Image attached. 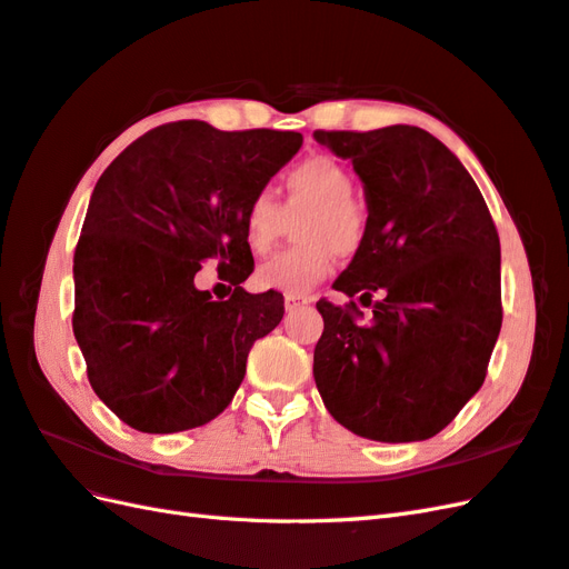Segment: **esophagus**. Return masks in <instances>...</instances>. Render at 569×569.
<instances>
[{
  "instance_id": "34e87169",
  "label": "esophagus",
  "mask_w": 569,
  "mask_h": 569,
  "mask_svg": "<svg viewBox=\"0 0 569 569\" xmlns=\"http://www.w3.org/2000/svg\"><path fill=\"white\" fill-rule=\"evenodd\" d=\"M308 302H312V300H310V298H302V296H286V298H283V306H286L288 312L298 310L300 306H308Z\"/></svg>"
}]
</instances>
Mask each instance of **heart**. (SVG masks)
Segmentation results:
<instances>
[{"instance_id": "obj_1", "label": "heart", "mask_w": 569, "mask_h": 569, "mask_svg": "<svg viewBox=\"0 0 569 569\" xmlns=\"http://www.w3.org/2000/svg\"><path fill=\"white\" fill-rule=\"evenodd\" d=\"M283 206L267 191L249 198L242 210V240L257 257L269 254L281 240L288 216L298 222L300 244L263 263L257 283L288 296H302L322 283L335 267L337 252L351 257L368 230L366 208L356 201L353 174L332 157H310L286 174Z\"/></svg>"}]
</instances>
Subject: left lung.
<instances>
[{
    "instance_id": "left-lung-1",
    "label": "left lung",
    "mask_w": 569,
    "mask_h": 569,
    "mask_svg": "<svg viewBox=\"0 0 569 569\" xmlns=\"http://www.w3.org/2000/svg\"><path fill=\"white\" fill-rule=\"evenodd\" d=\"M349 160L368 206L359 252L320 300L315 382L341 427L382 443L425 441L480 390L501 329L499 234L468 169L415 126L315 130Z\"/></svg>"
}]
</instances>
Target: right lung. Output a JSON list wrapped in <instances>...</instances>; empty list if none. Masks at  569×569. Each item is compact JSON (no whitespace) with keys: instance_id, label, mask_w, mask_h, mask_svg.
Masks as SVG:
<instances>
[{"instance_id":"add662e5","label":"right lung","mask_w":569,"mask_h":569,"mask_svg":"<svg viewBox=\"0 0 569 569\" xmlns=\"http://www.w3.org/2000/svg\"><path fill=\"white\" fill-rule=\"evenodd\" d=\"M300 144L290 130L177 121L128 144L97 181L74 249L72 329L91 388L128 427L208 425L254 341L281 322V293L240 286L254 269L242 210ZM206 258L231 273L230 301L194 288Z\"/></svg>"}]
</instances>
